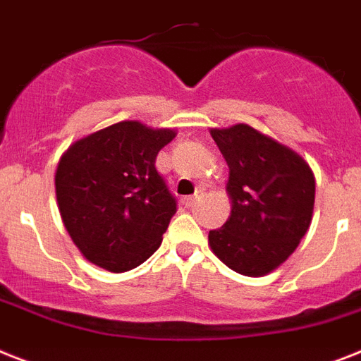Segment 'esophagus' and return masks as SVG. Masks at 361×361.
Masks as SVG:
<instances>
[{
    "mask_svg": "<svg viewBox=\"0 0 361 361\" xmlns=\"http://www.w3.org/2000/svg\"><path fill=\"white\" fill-rule=\"evenodd\" d=\"M199 197H201V192H197L195 195H188V197L183 199V204H184V207H188V208L193 207V204L199 201Z\"/></svg>",
    "mask_w": 361,
    "mask_h": 361,
    "instance_id": "34e87169",
    "label": "esophagus"
}]
</instances>
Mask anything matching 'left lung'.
Instances as JSON below:
<instances>
[{"instance_id": "left-lung-1", "label": "left lung", "mask_w": 361, "mask_h": 361, "mask_svg": "<svg viewBox=\"0 0 361 361\" xmlns=\"http://www.w3.org/2000/svg\"><path fill=\"white\" fill-rule=\"evenodd\" d=\"M210 134L231 169L232 210L208 243L232 271L264 276L290 258L308 231L314 173L295 151L245 123Z\"/></svg>"}]
</instances>
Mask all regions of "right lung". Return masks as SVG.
I'll use <instances>...</instances> for the list:
<instances>
[{
    "label": "right lung",
    "mask_w": 361,
    "mask_h": 361,
    "mask_svg": "<svg viewBox=\"0 0 361 361\" xmlns=\"http://www.w3.org/2000/svg\"><path fill=\"white\" fill-rule=\"evenodd\" d=\"M171 129L120 121L79 140L55 173L62 223L86 260L112 273L144 264L177 212L154 160Z\"/></svg>",
    "instance_id": "1"
}]
</instances>
